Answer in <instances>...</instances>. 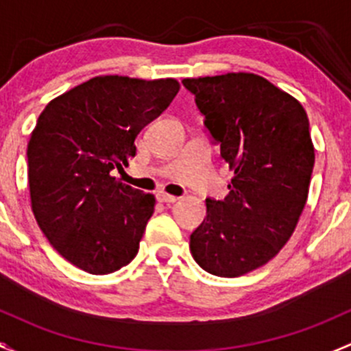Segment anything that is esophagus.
<instances>
[{
  "instance_id": "obj_1",
  "label": "esophagus",
  "mask_w": 351,
  "mask_h": 351,
  "mask_svg": "<svg viewBox=\"0 0 351 351\" xmlns=\"http://www.w3.org/2000/svg\"><path fill=\"white\" fill-rule=\"evenodd\" d=\"M157 201L158 202H176L177 201V197L176 196H171V194H167V193H157Z\"/></svg>"
}]
</instances>
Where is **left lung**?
Returning a JSON list of instances; mask_svg holds the SVG:
<instances>
[{"mask_svg":"<svg viewBox=\"0 0 351 351\" xmlns=\"http://www.w3.org/2000/svg\"><path fill=\"white\" fill-rule=\"evenodd\" d=\"M233 171L228 196L206 199L191 254L218 277L265 265L287 243L309 193L314 147L295 97L248 72L184 79Z\"/></svg>","mask_w":351,"mask_h":351,"instance_id":"8db88e82","label":"left lung"}]
</instances>
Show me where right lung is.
<instances>
[{
    "label": "right lung",
    "mask_w": 351,
    "mask_h": 351,
    "mask_svg": "<svg viewBox=\"0 0 351 351\" xmlns=\"http://www.w3.org/2000/svg\"><path fill=\"white\" fill-rule=\"evenodd\" d=\"M176 79L99 75L50 101L28 142V184L38 226L67 262L95 276L138 254L155 197L111 176L135 157V138L167 110Z\"/></svg>",
    "instance_id": "obj_1"
}]
</instances>
